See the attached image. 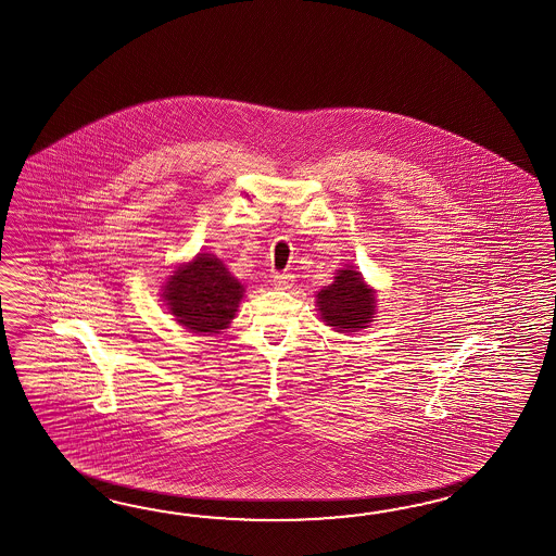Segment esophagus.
Returning a JSON list of instances; mask_svg holds the SVG:
<instances>
[{
  "instance_id": "34e87169",
  "label": "esophagus",
  "mask_w": 556,
  "mask_h": 556,
  "mask_svg": "<svg viewBox=\"0 0 556 556\" xmlns=\"http://www.w3.org/2000/svg\"><path fill=\"white\" fill-rule=\"evenodd\" d=\"M292 285H294V276L288 274V271H276L271 276V286L278 288V290H286V288H290Z\"/></svg>"
}]
</instances>
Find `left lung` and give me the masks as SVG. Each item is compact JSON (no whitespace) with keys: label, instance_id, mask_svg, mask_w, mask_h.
<instances>
[{"label":"left lung","instance_id":"left-lung-1","mask_svg":"<svg viewBox=\"0 0 556 556\" xmlns=\"http://www.w3.org/2000/svg\"><path fill=\"white\" fill-rule=\"evenodd\" d=\"M316 306L323 323L337 332H358L375 318V290L353 266L337 270L334 282L316 294Z\"/></svg>","mask_w":556,"mask_h":556}]
</instances>
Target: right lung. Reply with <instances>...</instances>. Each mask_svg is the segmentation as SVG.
<instances>
[{
    "instance_id": "obj_1",
    "label": "right lung",
    "mask_w": 556,
    "mask_h": 556,
    "mask_svg": "<svg viewBox=\"0 0 556 556\" xmlns=\"http://www.w3.org/2000/svg\"><path fill=\"white\" fill-rule=\"evenodd\" d=\"M243 296L242 282L214 254L177 266L163 286V300L181 327L214 334L229 327Z\"/></svg>"
}]
</instances>
